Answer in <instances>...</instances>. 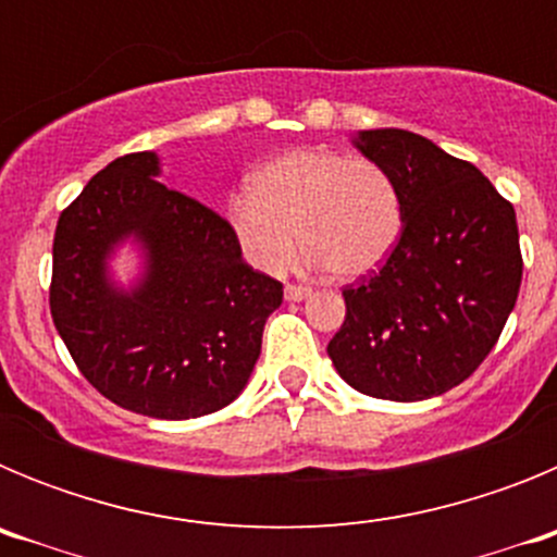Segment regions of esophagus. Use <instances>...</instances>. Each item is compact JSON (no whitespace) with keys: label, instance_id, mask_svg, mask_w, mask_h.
<instances>
[{"label":"esophagus","instance_id":"esophagus-1","mask_svg":"<svg viewBox=\"0 0 557 557\" xmlns=\"http://www.w3.org/2000/svg\"><path fill=\"white\" fill-rule=\"evenodd\" d=\"M309 295H312V289L304 287V284H287V287H284V298H287V301H304Z\"/></svg>","mask_w":557,"mask_h":557}]
</instances>
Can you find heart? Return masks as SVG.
<instances>
[{
	"instance_id": "obj_1",
	"label": "heart",
	"mask_w": 557,
	"mask_h": 557,
	"mask_svg": "<svg viewBox=\"0 0 557 557\" xmlns=\"http://www.w3.org/2000/svg\"><path fill=\"white\" fill-rule=\"evenodd\" d=\"M225 218L234 243L262 273L287 270L301 239L312 268L357 278L385 262L405 209L391 172L373 159L301 147L256 170L250 191L228 200Z\"/></svg>"
}]
</instances>
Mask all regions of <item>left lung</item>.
I'll return each instance as SVG.
<instances>
[{
    "label": "left lung",
    "instance_id": "8db88e82",
    "mask_svg": "<svg viewBox=\"0 0 557 557\" xmlns=\"http://www.w3.org/2000/svg\"><path fill=\"white\" fill-rule=\"evenodd\" d=\"M354 145L391 172L405 225L387 262L343 289L346 321L326 351L366 396H441L480 368L513 312L516 211L474 164L418 133L359 131Z\"/></svg>",
    "mask_w": 557,
    "mask_h": 557
}]
</instances>
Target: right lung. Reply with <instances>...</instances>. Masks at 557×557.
<instances>
[{
    "mask_svg": "<svg viewBox=\"0 0 557 557\" xmlns=\"http://www.w3.org/2000/svg\"><path fill=\"white\" fill-rule=\"evenodd\" d=\"M152 150L111 161L58 220L49 309L83 376L113 405L166 421L209 416L248 385L282 284L245 264L228 220L159 181ZM146 270L125 290L112 250Z\"/></svg>",
    "mask_w": 557,
    "mask_h": 557,
    "instance_id": "right-lung-1",
    "label": "right lung"
}]
</instances>
